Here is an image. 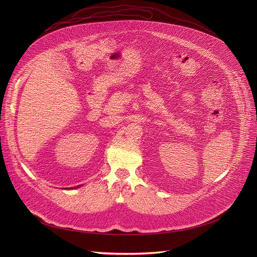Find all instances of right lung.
Masks as SVG:
<instances>
[{"label":"right lung","mask_w":257,"mask_h":257,"mask_svg":"<svg viewBox=\"0 0 257 257\" xmlns=\"http://www.w3.org/2000/svg\"><path fill=\"white\" fill-rule=\"evenodd\" d=\"M77 187H79V186H77Z\"/></svg>","instance_id":"obj_1"}]
</instances>
